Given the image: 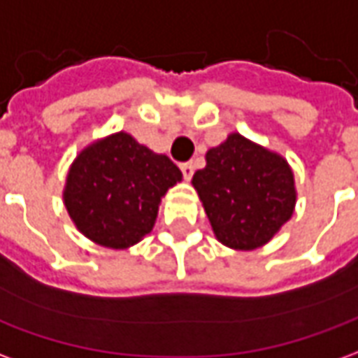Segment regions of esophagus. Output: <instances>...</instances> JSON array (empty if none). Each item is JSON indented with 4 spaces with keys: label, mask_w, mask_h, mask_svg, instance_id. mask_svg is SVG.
Segmentation results:
<instances>
[{
    "label": "esophagus",
    "mask_w": 358,
    "mask_h": 358,
    "mask_svg": "<svg viewBox=\"0 0 358 358\" xmlns=\"http://www.w3.org/2000/svg\"><path fill=\"white\" fill-rule=\"evenodd\" d=\"M180 171H182V174H184V178L192 180V176H194V164L182 163L180 164Z\"/></svg>",
    "instance_id": "1"
}]
</instances>
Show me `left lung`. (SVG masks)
<instances>
[{
    "label": "left lung",
    "instance_id": "1",
    "mask_svg": "<svg viewBox=\"0 0 358 358\" xmlns=\"http://www.w3.org/2000/svg\"><path fill=\"white\" fill-rule=\"evenodd\" d=\"M205 161L192 184L217 240L240 251L266 245L295 209L292 166L282 155L238 132L210 148Z\"/></svg>",
    "mask_w": 358,
    "mask_h": 358
}]
</instances>
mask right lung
Returning a JSON list of instances; mask_svg holds the SVG:
<instances>
[{
	"instance_id": "obj_1",
	"label": "right lung",
	"mask_w": 358,
	"mask_h": 358,
	"mask_svg": "<svg viewBox=\"0 0 358 358\" xmlns=\"http://www.w3.org/2000/svg\"><path fill=\"white\" fill-rule=\"evenodd\" d=\"M182 182L166 155L117 132L90 143L69 169L63 201L88 240L109 249L136 245L155 226L164 194Z\"/></svg>"
}]
</instances>
